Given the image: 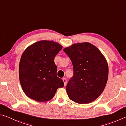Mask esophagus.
I'll return each instance as SVG.
<instances>
[{"instance_id":"obj_1","label":"esophagus","mask_w":126,"mask_h":126,"mask_svg":"<svg viewBox=\"0 0 126 126\" xmlns=\"http://www.w3.org/2000/svg\"><path fill=\"white\" fill-rule=\"evenodd\" d=\"M63 83H64V85H65V86L66 85V83H67V80H66V78H63Z\"/></svg>"}]
</instances>
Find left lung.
Listing matches in <instances>:
<instances>
[{"label": "left lung", "instance_id": "1", "mask_svg": "<svg viewBox=\"0 0 126 126\" xmlns=\"http://www.w3.org/2000/svg\"><path fill=\"white\" fill-rule=\"evenodd\" d=\"M72 61L74 75L66 87L70 100L80 104L94 101L107 83L109 67L105 57L89 43H78L63 49Z\"/></svg>", "mask_w": 126, "mask_h": 126}]
</instances>
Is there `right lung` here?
Listing matches in <instances>:
<instances>
[{
  "label": "right lung",
  "instance_id": "1",
  "mask_svg": "<svg viewBox=\"0 0 126 126\" xmlns=\"http://www.w3.org/2000/svg\"><path fill=\"white\" fill-rule=\"evenodd\" d=\"M63 47L52 41L33 44L24 51L19 63V79L28 97L45 102L54 96L57 89L63 87V81L57 76L54 58Z\"/></svg>",
  "mask_w": 126,
  "mask_h": 126
}]
</instances>
